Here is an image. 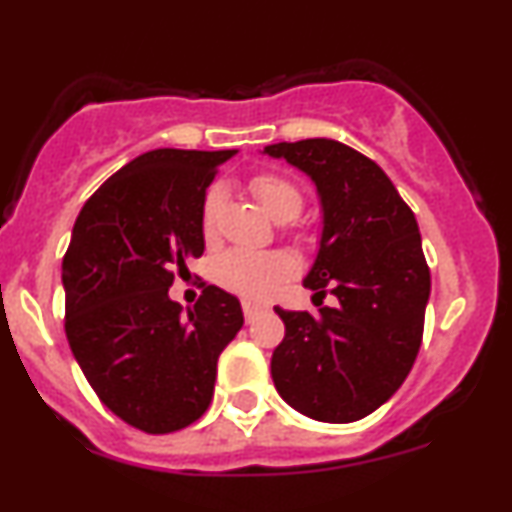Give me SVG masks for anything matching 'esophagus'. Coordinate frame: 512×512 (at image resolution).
I'll use <instances>...</instances> for the list:
<instances>
[{
	"label": "esophagus",
	"mask_w": 512,
	"mask_h": 512,
	"mask_svg": "<svg viewBox=\"0 0 512 512\" xmlns=\"http://www.w3.org/2000/svg\"><path fill=\"white\" fill-rule=\"evenodd\" d=\"M262 313V308L260 305H255V303H250V301H243V315H245V322H252L255 320L257 315Z\"/></svg>",
	"instance_id": "esophagus-1"
}]
</instances>
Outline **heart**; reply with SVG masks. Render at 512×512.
Instances as JSON below:
<instances>
[{"mask_svg": "<svg viewBox=\"0 0 512 512\" xmlns=\"http://www.w3.org/2000/svg\"><path fill=\"white\" fill-rule=\"evenodd\" d=\"M250 190L276 221H289L303 209V195L293 182L274 173H260L250 180ZM223 207V190L211 187L202 207V236L207 243L219 231V214ZM293 274V260L284 252H250L231 250L214 264L216 284L248 301H262L276 286Z\"/></svg>", "mask_w": 512, "mask_h": 512, "instance_id": "heart-1", "label": "heart"}]
</instances>
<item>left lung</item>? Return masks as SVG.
<instances>
[{
    "mask_svg": "<svg viewBox=\"0 0 512 512\" xmlns=\"http://www.w3.org/2000/svg\"><path fill=\"white\" fill-rule=\"evenodd\" d=\"M315 182L322 238L303 284L337 296V308L281 310L284 342L272 380L293 409L351 424L385 404L414 366L424 337L431 272L419 223L385 170L334 139L264 146Z\"/></svg>",
    "mask_w": 512,
    "mask_h": 512,
    "instance_id": "1",
    "label": "left lung"
}]
</instances>
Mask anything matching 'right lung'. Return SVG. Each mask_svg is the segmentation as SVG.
Wrapping results in <instances>:
<instances>
[{"instance_id":"right-lung-1","label":"right lung","mask_w":512,"mask_h":512,"mask_svg":"<svg viewBox=\"0 0 512 512\" xmlns=\"http://www.w3.org/2000/svg\"><path fill=\"white\" fill-rule=\"evenodd\" d=\"M236 151H146L93 192L62 262L64 332L98 399L144 433L195 424L216 361L243 327L240 301L204 286L182 317L175 269L204 252L202 207Z\"/></svg>"}]
</instances>
